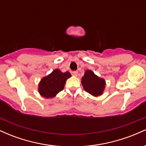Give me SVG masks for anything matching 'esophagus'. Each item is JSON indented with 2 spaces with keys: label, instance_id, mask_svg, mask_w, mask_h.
Here are the masks:
<instances>
[{
  "label": "esophagus",
  "instance_id": "esophagus-1",
  "mask_svg": "<svg viewBox=\"0 0 146 146\" xmlns=\"http://www.w3.org/2000/svg\"><path fill=\"white\" fill-rule=\"evenodd\" d=\"M72 74H73V76L77 77V76H78V71H73V72H72Z\"/></svg>",
  "mask_w": 146,
  "mask_h": 146
}]
</instances>
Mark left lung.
<instances>
[{
  "mask_svg": "<svg viewBox=\"0 0 146 146\" xmlns=\"http://www.w3.org/2000/svg\"><path fill=\"white\" fill-rule=\"evenodd\" d=\"M81 83L85 91L94 97L102 95L106 88L104 79L98 77L89 69L85 71Z\"/></svg>",
  "mask_w": 146,
  "mask_h": 146,
  "instance_id": "left-lung-1",
  "label": "left lung"
}]
</instances>
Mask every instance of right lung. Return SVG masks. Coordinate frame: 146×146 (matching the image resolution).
I'll return each mask as SVG.
<instances>
[{
	"label": "right lung",
	"mask_w": 146,
	"mask_h": 146,
	"mask_svg": "<svg viewBox=\"0 0 146 146\" xmlns=\"http://www.w3.org/2000/svg\"><path fill=\"white\" fill-rule=\"evenodd\" d=\"M71 77V74L68 71L62 73L58 68L54 69L50 74L41 79L38 84V93L46 99L54 98L64 89L66 80Z\"/></svg>",
	"instance_id": "obj_1"
}]
</instances>
